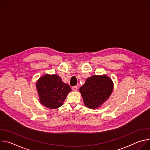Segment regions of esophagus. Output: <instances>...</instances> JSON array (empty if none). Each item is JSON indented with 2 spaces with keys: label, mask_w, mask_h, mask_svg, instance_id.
<instances>
[{
  "label": "esophagus",
  "mask_w": 150,
  "mask_h": 150,
  "mask_svg": "<svg viewBox=\"0 0 150 150\" xmlns=\"http://www.w3.org/2000/svg\"><path fill=\"white\" fill-rule=\"evenodd\" d=\"M72 90L75 91H76L77 90V86H74V87H72Z\"/></svg>",
  "instance_id": "34e87169"
}]
</instances>
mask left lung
I'll list each match as a JSON object with an SVG mask.
<instances>
[{
  "instance_id": "1",
  "label": "left lung",
  "mask_w": 150,
  "mask_h": 150,
  "mask_svg": "<svg viewBox=\"0 0 150 150\" xmlns=\"http://www.w3.org/2000/svg\"><path fill=\"white\" fill-rule=\"evenodd\" d=\"M113 85V81L106 75H94L87 78L79 90L84 105L91 109L100 108L112 94Z\"/></svg>"
}]
</instances>
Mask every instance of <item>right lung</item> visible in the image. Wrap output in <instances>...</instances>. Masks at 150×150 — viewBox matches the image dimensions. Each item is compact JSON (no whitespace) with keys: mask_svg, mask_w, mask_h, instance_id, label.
I'll list each match as a JSON object with an SVG mask.
<instances>
[{"mask_svg":"<svg viewBox=\"0 0 150 150\" xmlns=\"http://www.w3.org/2000/svg\"><path fill=\"white\" fill-rule=\"evenodd\" d=\"M36 88L40 103L50 109L59 108L63 104L71 88L68 83H63L56 74H45L37 81Z\"/></svg>","mask_w":150,"mask_h":150,"instance_id":"right-lung-1","label":"right lung"}]
</instances>
